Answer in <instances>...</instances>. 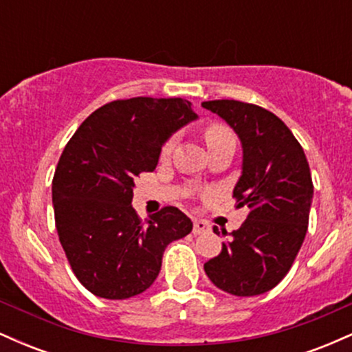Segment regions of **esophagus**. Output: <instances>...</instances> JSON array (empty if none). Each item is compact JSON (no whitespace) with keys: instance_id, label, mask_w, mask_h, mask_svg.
I'll use <instances>...</instances> for the list:
<instances>
[{"instance_id":"esophagus-1","label":"esophagus","mask_w":352,"mask_h":352,"mask_svg":"<svg viewBox=\"0 0 352 352\" xmlns=\"http://www.w3.org/2000/svg\"><path fill=\"white\" fill-rule=\"evenodd\" d=\"M212 227H210V223H207L205 220H195L193 221V233L195 235H200V233H208Z\"/></svg>"}]
</instances>
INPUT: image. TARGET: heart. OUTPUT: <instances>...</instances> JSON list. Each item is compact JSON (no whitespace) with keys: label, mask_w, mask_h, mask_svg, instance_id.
Instances as JSON below:
<instances>
[{"label":"heart","mask_w":352,"mask_h":352,"mask_svg":"<svg viewBox=\"0 0 352 352\" xmlns=\"http://www.w3.org/2000/svg\"><path fill=\"white\" fill-rule=\"evenodd\" d=\"M233 135L232 132L228 131L225 125L221 124H212L208 125L207 129H205V140H207V145H213V144H218V142H225V140H232ZM172 147H173V140H167V142L164 144L162 147V157L165 159V157L170 155L172 152Z\"/></svg>","instance_id":"obj_1"}]
</instances>
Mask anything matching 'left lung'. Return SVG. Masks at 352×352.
I'll list each match as a JSON object with an SVG mask.
<instances>
[{"mask_svg": "<svg viewBox=\"0 0 352 352\" xmlns=\"http://www.w3.org/2000/svg\"><path fill=\"white\" fill-rule=\"evenodd\" d=\"M201 106L220 116L240 139L243 164L233 197L238 208H248L240 228L223 232L230 240L204 265L205 273L225 293L263 294L286 276L305 241L313 201L308 160L273 112L228 99Z\"/></svg>", "mask_w": 352, "mask_h": 352, "instance_id": "obj_1", "label": "left lung"}]
</instances>
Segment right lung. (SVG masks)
<instances>
[{"label":"right lung","mask_w":352,"mask_h":352,"mask_svg":"<svg viewBox=\"0 0 352 352\" xmlns=\"http://www.w3.org/2000/svg\"><path fill=\"white\" fill-rule=\"evenodd\" d=\"M180 98L112 100L79 125L52 179L56 230L72 272L92 294L127 300L159 276L165 248L192 220L165 207L142 221L132 207L140 173L153 172L162 145L197 119Z\"/></svg>","instance_id":"obj_1"}]
</instances>
